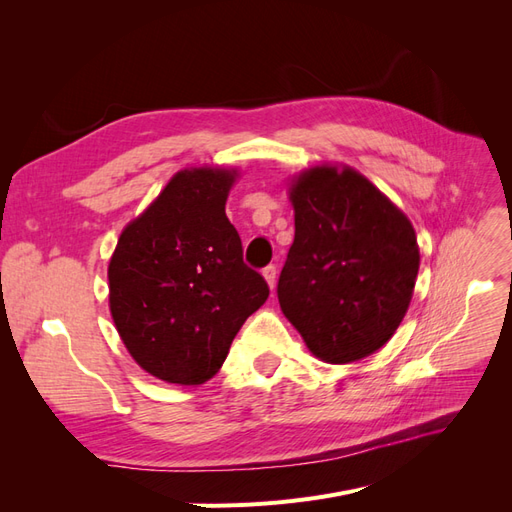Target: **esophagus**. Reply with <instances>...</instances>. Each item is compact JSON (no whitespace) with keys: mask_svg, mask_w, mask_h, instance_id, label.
<instances>
[{"mask_svg":"<svg viewBox=\"0 0 512 512\" xmlns=\"http://www.w3.org/2000/svg\"><path fill=\"white\" fill-rule=\"evenodd\" d=\"M262 275H265V280H267L269 288L273 290V288H275V277H277V269H275V265H269V267L262 269Z\"/></svg>","mask_w":512,"mask_h":512,"instance_id":"34e87169","label":"esophagus"}]
</instances>
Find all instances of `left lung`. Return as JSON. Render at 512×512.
<instances>
[{"label": "left lung", "mask_w": 512, "mask_h": 512, "mask_svg": "<svg viewBox=\"0 0 512 512\" xmlns=\"http://www.w3.org/2000/svg\"><path fill=\"white\" fill-rule=\"evenodd\" d=\"M294 241L277 282L284 316L327 363L382 348L418 273L410 220L361 173L316 166L292 181Z\"/></svg>", "instance_id": "left-lung-1"}]
</instances>
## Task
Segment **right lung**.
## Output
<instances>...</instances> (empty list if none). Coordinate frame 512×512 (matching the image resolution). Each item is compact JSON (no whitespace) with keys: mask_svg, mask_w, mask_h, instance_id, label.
Here are the masks:
<instances>
[{"mask_svg":"<svg viewBox=\"0 0 512 512\" xmlns=\"http://www.w3.org/2000/svg\"><path fill=\"white\" fill-rule=\"evenodd\" d=\"M237 173L185 168L123 228L108 265V303L132 359L173 384L218 374L232 339L267 301L243 262L226 198Z\"/></svg>","mask_w":512,"mask_h":512,"instance_id":"right-lung-1","label":"right lung"}]
</instances>
